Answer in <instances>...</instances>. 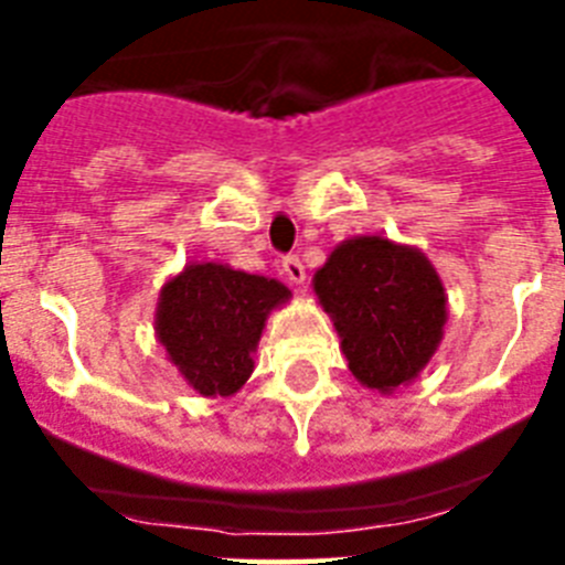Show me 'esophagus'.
Listing matches in <instances>:
<instances>
[{"instance_id":"34e87169","label":"esophagus","mask_w":565,"mask_h":565,"mask_svg":"<svg viewBox=\"0 0 565 565\" xmlns=\"http://www.w3.org/2000/svg\"><path fill=\"white\" fill-rule=\"evenodd\" d=\"M281 275L287 278V284L299 287L305 281V266H301L299 257H284L281 260Z\"/></svg>"}]
</instances>
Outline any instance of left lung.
I'll use <instances>...</instances> for the list:
<instances>
[{
	"instance_id": "obj_1",
	"label": "left lung",
	"mask_w": 565,
	"mask_h": 565,
	"mask_svg": "<svg viewBox=\"0 0 565 565\" xmlns=\"http://www.w3.org/2000/svg\"><path fill=\"white\" fill-rule=\"evenodd\" d=\"M313 292L366 390L393 395L413 384L443 343L446 287L416 246L381 234L343 239L313 273Z\"/></svg>"
}]
</instances>
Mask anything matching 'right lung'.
I'll return each mask as SVG.
<instances>
[{"mask_svg":"<svg viewBox=\"0 0 565 565\" xmlns=\"http://www.w3.org/2000/svg\"><path fill=\"white\" fill-rule=\"evenodd\" d=\"M290 296L281 281L266 275L216 260H190L158 292L154 337L195 393L228 398L255 370L269 313Z\"/></svg>","mask_w":565,"mask_h":565,"instance_id":"1","label":"right lung"}]
</instances>
